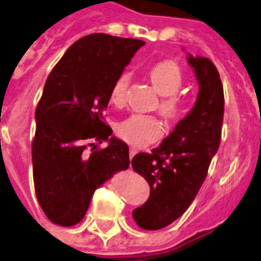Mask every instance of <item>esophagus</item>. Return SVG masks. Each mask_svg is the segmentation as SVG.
Segmentation results:
<instances>
[{
    "mask_svg": "<svg viewBox=\"0 0 261 261\" xmlns=\"http://www.w3.org/2000/svg\"><path fill=\"white\" fill-rule=\"evenodd\" d=\"M137 153H138V149L134 148V146H133V148H130V159H133V157H134Z\"/></svg>",
    "mask_w": 261,
    "mask_h": 261,
    "instance_id": "1",
    "label": "esophagus"
}]
</instances>
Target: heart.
<instances>
[{"instance_id": "heart-1", "label": "heart", "mask_w": 261, "mask_h": 261, "mask_svg": "<svg viewBox=\"0 0 261 261\" xmlns=\"http://www.w3.org/2000/svg\"><path fill=\"white\" fill-rule=\"evenodd\" d=\"M149 77L153 87L163 95L159 111L167 119H176L184 112V98L178 91L184 85V73L172 60H163L149 69ZM130 83V73H122L113 83L111 101L115 105H122L126 98V91ZM117 134L122 139L134 146H145L154 142L163 134L162 124L150 116L134 115L126 119L117 127Z\"/></svg>"}]
</instances>
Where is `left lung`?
<instances>
[{
    "mask_svg": "<svg viewBox=\"0 0 261 261\" xmlns=\"http://www.w3.org/2000/svg\"><path fill=\"white\" fill-rule=\"evenodd\" d=\"M188 63L198 82L196 104L159 148L138 153L131 162L150 186L148 201L133 211L135 223L144 230H160L185 214L220 145L224 94L218 69L200 56L188 55Z\"/></svg>",
    "mask_w": 261,
    "mask_h": 261,
    "instance_id": "left-lung-1",
    "label": "left lung"
}]
</instances>
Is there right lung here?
<instances>
[{"label": "right lung", "mask_w": 261, "mask_h": 261, "mask_svg": "<svg viewBox=\"0 0 261 261\" xmlns=\"http://www.w3.org/2000/svg\"><path fill=\"white\" fill-rule=\"evenodd\" d=\"M144 45L90 34L72 43L49 73L35 111L33 174L38 202L53 223H79L95 189L130 166L128 146L112 137L104 112L113 83ZM91 140L109 146L87 155Z\"/></svg>", "instance_id": "obj_1"}]
</instances>
